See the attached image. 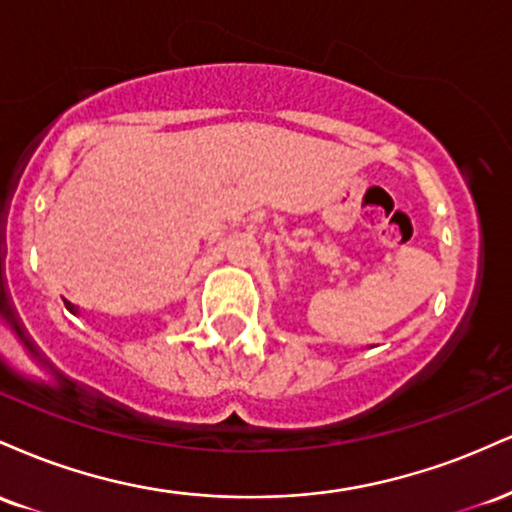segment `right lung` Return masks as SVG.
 Returning <instances> with one entry per match:
<instances>
[{
    "label": "right lung",
    "mask_w": 512,
    "mask_h": 512,
    "mask_svg": "<svg viewBox=\"0 0 512 512\" xmlns=\"http://www.w3.org/2000/svg\"><path fill=\"white\" fill-rule=\"evenodd\" d=\"M67 310H69V313L79 315V310H76V305H72V303H69V301H67Z\"/></svg>",
    "instance_id": "obj_1"
}]
</instances>
